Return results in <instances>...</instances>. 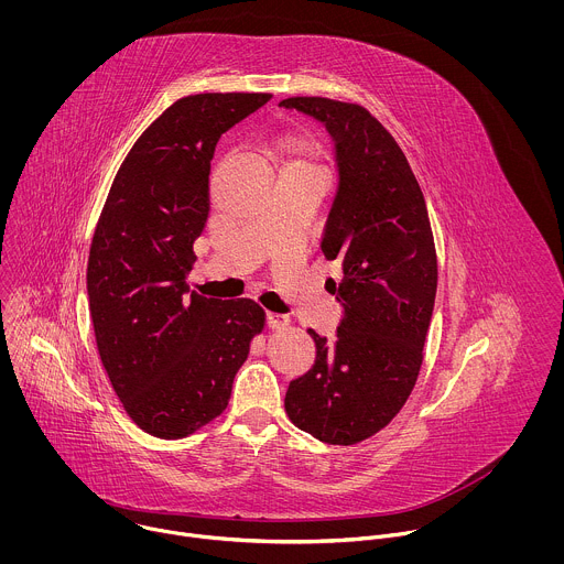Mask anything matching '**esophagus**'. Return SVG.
<instances>
[{
    "label": "esophagus",
    "mask_w": 564,
    "mask_h": 564,
    "mask_svg": "<svg viewBox=\"0 0 564 564\" xmlns=\"http://www.w3.org/2000/svg\"><path fill=\"white\" fill-rule=\"evenodd\" d=\"M289 325V317L286 315H275V313H267V327L271 329H282Z\"/></svg>",
    "instance_id": "34e87169"
}]
</instances>
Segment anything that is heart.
Returning <instances> with one entry per match:
<instances>
[{
  "mask_svg": "<svg viewBox=\"0 0 564 564\" xmlns=\"http://www.w3.org/2000/svg\"><path fill=\"white\" fill-rule=\"evenodd\" d=\"M275 161L282 164V173H322L319 145L311 137H284L273 148Z\"/></svg>",
  "mask_w": 564,
  "mask_h": 564,
  "instance_id": "obj_1",
  "label": "heart"
}]
</instances>
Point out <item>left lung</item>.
<instances>
[{
  "mask_svg": "<svg viewBox=\"0 0 564 564\" xmlns=\"http://www.w3.org/2000/svg\"><path fill=\"white\" fill-rule=\"evenodd\" d=\"M325 126L336 193L322 249L343 280L336 336L315 329L311 371L289 384L291 421L329 445H354L402 410L421 362L436 297V251L421 186L387 128L362 106L325 97L280 101Z\"/></svg>",
  "mask_w": 564,
  "mask_h": 564,
  "instance_id": "left-lung-1",
  "label": "left lung"
}]
</instances>
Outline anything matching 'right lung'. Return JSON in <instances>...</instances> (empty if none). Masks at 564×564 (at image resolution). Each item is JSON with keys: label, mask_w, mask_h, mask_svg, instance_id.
Returning a JSON list of instances; mask_svg holds the SVG:
<instances>
[{"label": "right lung", "mask_w": 564, "mask_h": 564, "mask_svg": "<svg viewBox=\"0 0 564 564\" xmlns=\"http://www.w3.org/2000/svg\"><path fill=\"white\" fill-rule=\"evenodd\" d=\"M269 93L177 99L117 171L90 242L88 311L101 365L132 421L182 438L219 416L264 313L251 300L188 293L193 242L208 219V175L224 132Z\"/></svg>", "instance_id": "right-lung-1"}]
</instances>
